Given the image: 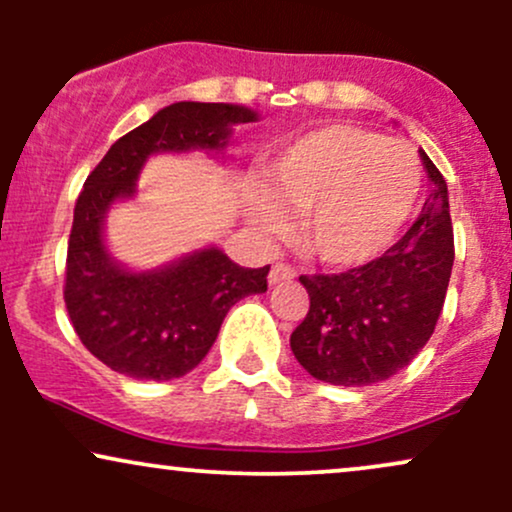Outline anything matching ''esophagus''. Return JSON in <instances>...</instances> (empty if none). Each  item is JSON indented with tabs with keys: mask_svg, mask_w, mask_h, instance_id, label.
Masks as SVG:
<instances>
[{
	"mask_svg": "<svg viewBox=\"0 0 512 512\" xmlns=\"http://www.w3.org/2000/svg\"><path fill=\"white\" fill-rule=\"evenodd\" d=\"M293 276H296V269H293L291 264L276 262L274 267L269 269V284H284V281H291Z\"/></svg>",
	"mask_w": 512,
	"mask_h": 512,
	"instance_id": "obj_1",
	"label": "esophagus"
}]
</instances>
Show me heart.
Segmentation results:
<instances>
[{
	"mask_svg": "<svg viewBox=\"0 0 512 512\" xmlns=\"http://www.w3.org/2000/svg\"><path fill=\"white\" fill-rule=\"evenodd\" d=\"M269 197L252 214L262 231H286L284 211L305 214L303 245L332 267L366 264L395 243L421 190V163L397 139L327 125L286 146L267 170Z\"/></svg>",
	"mask_w": 512,
	"mask_h": 512,
	"instance_id": "b5f03b06",
	"label": "heart"
}]
</instances>
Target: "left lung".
<instances>
[{
    "label": "left lung",
    "instance_id": "1",
    "mask_svg": "<svg viewBox=\"0 0 512 512\" xmlns=\"http://www.w3.org/2000/svg\"><path fill=\"white\" fill-rule=\"evenodd\" d=\"M421 161L433 192L385 255L339 274L301 276L310 308L291 334V351L322 383L361 387L392 378L436 330L455 240L448 185L424 151Z\"/></svg>",
    "mask_w": 512,
    "mask_h": 512
}]
</instances>
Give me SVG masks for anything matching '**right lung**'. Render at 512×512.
<instances>
[{
  "instance_id": "1",
  "label": "right lung",
  "mask_w": 512,
  "mask_h": 512,
  "mask_svg": "<svg viewBox=\"0 0 512 512\" xmlns=\"http://www.w3.org/2000/svg\"><path fill=\"white\" fill-rule=\"evenodd\" d=\"M252 120L257 115L243 105L173 103L117 139L86 178L69 233L64 305L81 344L115 373L156 383L190 373L216 342L228 310L267 291L269 264L240 267L216 248L134 274L103 245L105 211L134 195L146 158L156 151H219L233 125Z\"/></svg>"
}]
</instances>
